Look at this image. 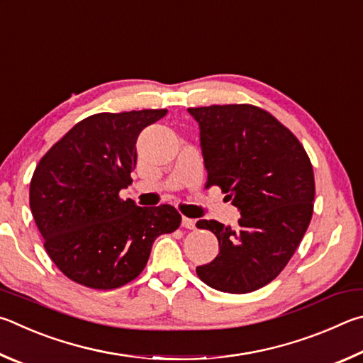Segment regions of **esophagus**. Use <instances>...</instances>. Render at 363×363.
Masks as SVG:
<instances>
[{
	"label": "esophagus",
	"mask_w": 363,
	"mask_h": 363,
	"mask_svg": "<svg viewBox=\"0 0 363 363\" xmlns=\"http://www.w3.org/2000/svg\"><path fill=\"white\" fill-rule=\"evenodd\" d=\"M182 226L186 228V230H194V228H196V221L191 220V218H188V217H183V218H182Z\"/></svg>",
	"instance_id": "34e87169"
}]
</instances>
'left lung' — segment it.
<instances>
[{
  "instance_id": "left-lung-1",
  "label": "left lung",
  "mask_w": 363,
  "mask_h": 363,
  "mask_svg": "<svg viewBox=\"0 0 363 363\" xmlns=\"http://www.w3.org/2000/svg\"><path fill=\"white\" fill-rule=\"evenodd\" d=\"M199 124L207 186L217 185L240 212L233 230L199 220L220 252L196 268L202 282L228 294H249L276 279L294 257L314 207V172L287 127L253 105L188 108Z\"/></svg>"
}]
</instances>
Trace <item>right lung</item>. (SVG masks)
I'll return each instance as SVG.
<instances>
[{"instance_id": "1", "label": "right lung", "mask_w": 363, "mask_h": 363, "mask_svg": "<svg viewBox=\"0 0 363 363\" xmlns=\"http://www.w3.org/2000/svg\"><path fill=\"white\" fill-rule=\"evenodd\" d=\"M167 110L92 114L69 129L36 165L30 208L44 249L63 274L86 287H123L143 271L152 242L174 233L172 206L138 207L130 185L137 138Z\"/></svg>"}]
</instances>
